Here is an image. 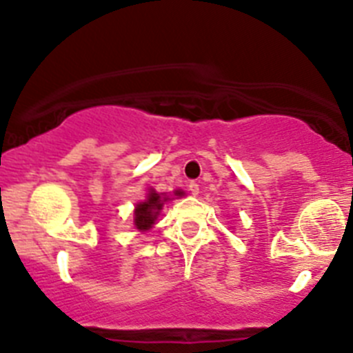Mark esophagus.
Instances as JSON below:
<instances>
[{
    "label": "esophagus",
    "mask_w": 353,
    "mask_h": 353,
    "mask_svg": "<svg viewBox=\"0 0 353 353\" xmlns=\"http://www.w3.org/2000/svg\"><path fill=\"white\" fill-rule=\"evenodd\" d=\"M189 192L192 196H198L199 194V185L196 182H189Z\"/></svg>",
    "instance_id": "1"
}]
</instances>
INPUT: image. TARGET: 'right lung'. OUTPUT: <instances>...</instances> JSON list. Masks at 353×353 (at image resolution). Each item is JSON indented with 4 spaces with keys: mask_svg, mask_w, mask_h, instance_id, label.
I'll list each match as a JSON object with an SVG mask.
<instances>
[{
    "mask_svg": "<svg viewBox=\"0 0 353 353\" xmlns=\"http://www.w3.org/2000/svg\"><path fill=\"white\" fill-rule=\"evenodd\" d=\"M176 196H182L183 192L182 191H176L174 192ZM170 198H161V196L157 194L155 191H150L148 198L143 201V203H139L138 207H136V212H134V223H136V228L138 230H141V232H145V230H148V228H152V224L155 223V219H157L159 212H161L162 205H164V201Z\"/></svg>",
    "mask_w": 353,
    "mask_h": 353,
    "instance_id": "obj_1",
    "label": "right lung"
}]
</instances>
